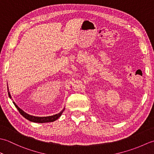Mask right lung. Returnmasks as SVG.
Here are the masks:
<instances>
[{"instance_id": "add662e5", "label": "right lung", "mask_w": 154, "mask_h": 154, "mask_svg": "<svg viewBox=\"0 0 154 154\" xmlns=\"http://www.w3.org/2000/svg\"><path fill=\"white\" fill-rule=\"evenodd\" d=\"M8 96L11 99V94L9 93V91H8ZM14 104L15 105V106L16 107V109H18V110L19 111V112L21 114V115H22L24 116L25 119H26L27 120L31 121V122H36V123H45V122H54V121L56 120L57 119H58L61 116V115L63 113V110L65 109H63V110L61 111L60 113L56 114H54L53 116H44V117H40V116H32L30 115V114H28L27 113H26L24 111H23L21 109H20V108L16 105L15 104V103L13 102Z\"/></svg>"}]
</instances>
